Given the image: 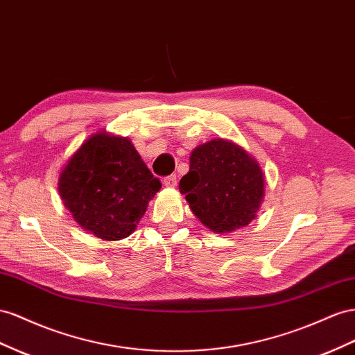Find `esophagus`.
<instances>
[{
	"label": "esophagus",
	"mask_w": 355,
	"mask_h": 355,
	"mask_svg": "<svg viewBox=\"0 0 355 355\" xmlns=\"http://www.w3.org/2000/svg\"><path fill=\"white\" fill-rule=\"evenodd\" d=\"M162 184H164L167 188H175L178 185L176 175H171V176L164 178V180H162Z\"/></svg>",
	"instance_id": "esophagus-1"
}]
</instances>
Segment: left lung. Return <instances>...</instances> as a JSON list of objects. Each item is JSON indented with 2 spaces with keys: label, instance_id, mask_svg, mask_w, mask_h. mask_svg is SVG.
<instances>
[{
  "label": "left lung",
  "instance_id": "obj_1",
  "mask_svg": "<svg viewBox=\"0 0 355 355\" xmlns=\"http://www.w3.org/2000/svg\"><path fill=\"white\" fill-rule=\"evenodd\" d=\"M266 180L258 161L234 141L214 139L191 152L179 189L198 221L216 234L233 233L255 219Z\"/></svg>",
  "mask_w": 355,
  "mask_h": 355
}]
</instances>
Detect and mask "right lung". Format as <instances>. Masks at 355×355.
<instances>
[{
  "mask_svg": "<svg viewBox=\"0 0 355 355\" xmlns=\"http://www.w3.org/2000/svg\"><path fill=\"white\" fill-rule=\"evenodd\" d=\"M161 188L128 137L101 130L67 161L58 179L65 209L85 232L106 242L136 232Z\"/></svg>",
  "mask_w": 355,
  "mask_h": 355,
  "instance_id": "right-lung-1",
  "label": "right lung"
}]
</instances>
